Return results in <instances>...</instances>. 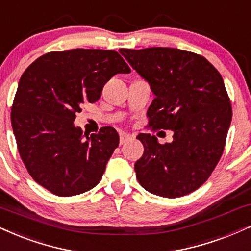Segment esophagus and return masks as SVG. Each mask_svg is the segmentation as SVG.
<instances>
[{"label": "esophagus", "mask_w": 251, "mask_h": 251, "mask_svg": "<svg viewBox=\"0 0 251 251\" xmlns=\"http://www.w3.org/2000/svg\"><path fill=\"white\" fill-rule=\"evenodd\" d=\"M131 140V136L130 135H128V134H121L120 135V144L122 145V144H125L126 142H128V141H130Z\"/></svg>", "instance_id": "obj_1"}]
</instances>
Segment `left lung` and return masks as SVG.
<instances>
[{"mask_svg": "<svg viewBox=\"0 0 251 251\" xmlns=\"http://www.w3.org/2000/svg\"><path fill=\"white\" fill-rule=\"evenodd\" d=\"M120 53L150 85L149 126L173 131L171 143L150 134L137 138L144 153L135 163L137 180L150 193L178 198L209 178L224 152L231 106L224 79L202 55L179 49H121Z\"/></svg>", "mask_w": 251, "mask_h": 251, "instance_id": "1", "label": "left lung"}]
</instances>
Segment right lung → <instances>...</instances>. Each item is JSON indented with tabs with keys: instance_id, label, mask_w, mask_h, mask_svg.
Returning <instances> with one entry per match:
<instances>
[{
	"instance_id": "right-lung-1",
	"label": "right lung",
	"mask_w": 251,
	"mask_h": 251,
	"mask_svg": "<svg viewBox=\"0 0 251 251\" xmlns=\"http://www.w3.org/2000/svg\"><path fill=\"white\" fill-rule=\"evenodd\" d=\"M117 73L130 69L116 51L74 49L42 55L22 74L11 108L18 152L33 180L55 196L97 186L119 147L111 126L88 137L73 123Z\"/></svg>"
}]
</instances>
